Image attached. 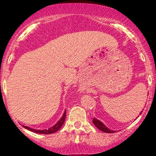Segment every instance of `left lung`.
I'll return each instance as SVG.
<instances>
[{
	"mask_svg": "<svg viewBox=\"0 0 156 156\" xmlns=\"http://www.w3.org/2000/svg\"><path fill=\"white\" fill-rule=\"evenodd\" d=\"M142 112H141L140 114ZM93 123L94 124V125H95V126L97 127L99 130H101V131H103V132H105V133H115V130H110V129L108 128V127H106L104 124L102 123L100 121H99L98 119H95V118H94V119H93Z\"/></svg>",
	"mask_w": 156,
	"mask_h": 156,
	"instance_id": "obj_1",
	"label": "left lung"
}]
</instances>
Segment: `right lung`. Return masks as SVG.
I'll list each match as a JSON object with an SVG mask.
<instances>
[{"instance_id": "obj_1", "label": "right lung", "mask_w": 156, "mask_h": 156, "mask_svg": "<svg viewBox=\"0 0 156 156\" xmlns=\"http://www.w3.org/2000/svg\"><path fill=\"white\" fill-rule=\"evenodd\" d=\"M66 112H64L63 115L62 116L60 119L59 120V122L56 124L55 125H53V127H50V128L48 129V130H35L34 128H31V127H27V126H23V127H25L27 130H31V131L34 132V133H41V134H50V133H53L55 132H56L57 130H59V129L61 128V127L63 125L64 122H65V119H66Z\"/></svg>"}]
</instances>
